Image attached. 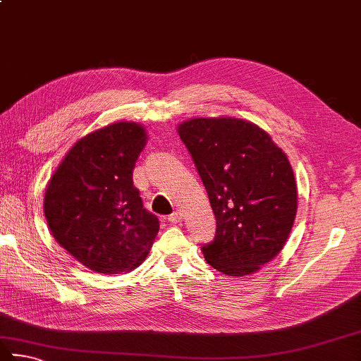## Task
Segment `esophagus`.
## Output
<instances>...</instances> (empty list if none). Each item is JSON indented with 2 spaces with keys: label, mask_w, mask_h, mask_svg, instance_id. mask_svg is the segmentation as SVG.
<instances>
[{
  "label": "esophagus",
  "mask_w": 361,
  "mask_h": 361,
  "mask_svg": "<svg viewBox=\"0 0 361 361\" xmlns=\"http://www.w3.org/2000/svg\"><path fill=\"white\" fill-rule=\"evenodd\" d=\"M169 222H173V224H178V222L183 221V214L180 212H175L169 216Z\"/></svg>",
  "instance_id": "1"
}]
</instances>
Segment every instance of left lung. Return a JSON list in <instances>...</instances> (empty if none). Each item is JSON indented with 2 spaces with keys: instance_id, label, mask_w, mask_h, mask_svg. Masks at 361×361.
Instances as JSON below:
<instances>
[{
  "instance_id": "8db88e82",
  "label": "left lung",
  "mask_w": 361,
  "mask_h": 361,
  "mask_svg": "<svg viewBox=\"0 0 361 361\" xmlns=\"http://www.w3.org/2000/svg\"><path fill=\"white\" fill-rule=\"evenodd\" d=\"M176 130L216 218L214 240L202 247L205 260L227 276L260 270L284 247L297 216V183L286 153L267 130L240 118H191Z\"/></svg>"
}]
</instances>
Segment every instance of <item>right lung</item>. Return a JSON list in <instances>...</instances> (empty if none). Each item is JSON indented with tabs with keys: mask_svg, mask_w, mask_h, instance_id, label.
Returning a JSON list of instances; mask_svg holds the SVG:
<instances>
[{
	"mask_svg": "<svg viewBox=\"0 0 361 361\" xmlns=\"http://www.w3.org/2000/svg\"><path fill=\"white\" fill-rule=\"evenodd\" d=\"M147 129L118 121L77 140L45 189L44 214L58 245L90 270L115 276L147 259L159 221L133 183Z\"/></svg>",
	"mask_w": 361,
	"mask_h": 361,
	"instance_id": "1",
	"label": "right lung"
}]
</instances>
